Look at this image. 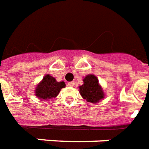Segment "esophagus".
I'll return each mask as SVG.
<instances>
[{"mask_svg":"<svg viewBox=\"0 0 149 149\" xmlns=\"http://www.w3.org/2000/svg\"><path fill=\"white\" fill-rule=\"evenodd\" d=\"M68 85L70 86V87H73L75 85V82L74 81H71V82H69L68 83Z\"/></svg>","mask_w":149,"mask_h":149,"instance_id":"34e87169","label":"esophagus"}]
</instances>
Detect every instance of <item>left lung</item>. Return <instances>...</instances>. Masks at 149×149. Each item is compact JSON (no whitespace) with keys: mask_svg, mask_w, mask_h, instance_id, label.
<instances>
[{"mask_svg":"<svg viewBox=\"0 0 149 149\" xmlns=\"http://www.w3.org/2000/svg\"><path fill=\"white\" fill-rule=\"evenodd\" d=\"M84 84L79 87L80 94L88 102L95 103L104 99L105 94L95 75L89 74L84 78Z\"/></svg>","mask_w":149,"mask_h":149,"instance_id":"8db88e82","label":"left lung"}]
</instances>
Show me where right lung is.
Returning a JSON list of instances; mask_svg holds the SVG:
<instances>
[{
    "mask_svg": "<svg viewBox=\"0 0 149 149\" xmlns=\"http://www.w3.org/2000/svg\"><path fill=\"white\" fill-rule=\"evenodd\" d=\"M65 87V82H58L54 77L47 74L35 88V95L38 99L48 100L49 99L55 98L59 94L61 89Z\"/></svg>",
    "mask_w": 149,
    "mask_h": 149,
    "instance_id": "obj_1",
    "label": "right lung"
}]
</instances>
